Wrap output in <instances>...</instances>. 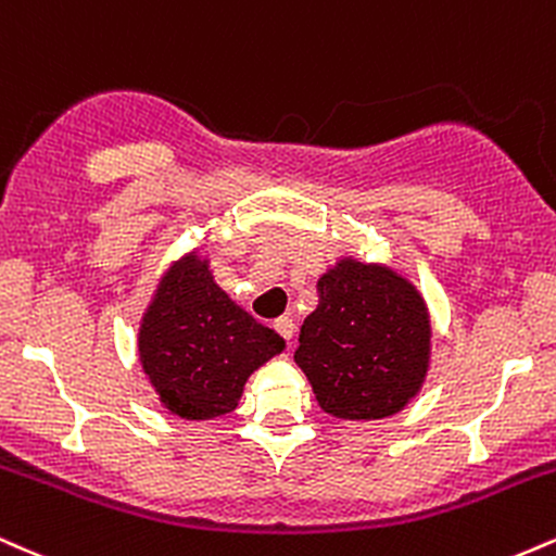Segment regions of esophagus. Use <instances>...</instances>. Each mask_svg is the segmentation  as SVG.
I'll list each match as a JSON object with an SVG mask.
<instances>
[{
	"label": "esophagus",
	"instance_id": "obj_1",
	"mask_svg": "<svg viewBox=\"0 0 556 556\" xmlns=\"http://www.w3.org/2000/svg\"><path fill=\"white\" fill-rule=\"evenodd\" d=\"M274 329H277L287 342H290L292 334H295V321H292L290 316H279L277 321H274Z\"/></svg>",
	"mask_w": 556,
	"mask_h": 556
}]
</instances>
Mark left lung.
<instances>
[{
	"label": "left lung",
	"instance_id": "obj_1",
	"mask_svg": "<svg viewBox=\"0 0 556 556\" xmlns=\"http://www.w3.org/2000/svg\"><path fill=\"white\" fill-rule=\"evenodd\" d=\"M295 363L324 413L379 420L405 410L431 363V316L410 279L344 256L318 279V305L300 327Z\"/></svg>",
	"mask_w": 556,
	"mask_h": 556
}]
</instances>
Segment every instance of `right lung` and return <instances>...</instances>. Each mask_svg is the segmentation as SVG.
<instances>
[{"label": "right lung", "mask_w": 556, "mask_h": 556, "mask_svg": "<svg viewBox=\"0 0 556 556\" xmlns=\"http://www.w3.org/2000/svg\"><path fill=\"white\" fill-rule=\"evenodd\" d=\"M282 350V337L214 282L198 251L172 261L138 329L143 374L164 410L185 420L232 413L248 376Z\"/></svg>", "instance_id": "add662e5"}]
</instances>
